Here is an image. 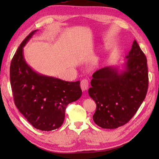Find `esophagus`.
Instances as JSON below:
<instances>
[{"instance_id":"1","label":"esophagus","mask_w":159,"mask_h":159,"mask_svg":"<svg viewBox=\"0 0 159 159\" xmlns=\"http://www.w3.org/2000/svg\"><path fill=\"white\" fill-rule=\"evenodd\" d=\"M89 87V82L87 79H83L80 82V88H81L83 92H85L87 90Z\"/></svg>"}]
</instances>
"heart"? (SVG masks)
Instances as JSON below:
<instances>
[{
	"mask_svg": "<svg viewBox=\"0 0 159 159\" xmlns=\"http://www.w3.org/2000/svg\"><path fill=\"white\" fill-rule=\"evenodd\" d=\"M94 65H95L96 66H97L98 65V61H96L95 63H94Z\"/></svg>",
	"mask_w": 159,
	"mask_h": 159,
	"instance_id": "heart-1",
	"label": "heart"
}]
</instances>
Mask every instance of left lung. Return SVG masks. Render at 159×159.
<instances>
[{"instance_id": "obj_1", "label": "left lung", "mask_w": 159, "mask_h": 159, "mask_svg": "<svg viewBox=\"0 0 159 159\" xmlns=\"http://www.w3.org/2000/svg\"><path fill=\"white\" fill-rule=\"evenodd\" d=\"M126 59L122 70L107 66L92 75L88 93L96 104L93 120L102 128L115 129L128 122L146 98L147 59L135 39Z\"/></svg>"}]
</instances>
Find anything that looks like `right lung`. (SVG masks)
I'll use <instances>...</instances> for the list:
<instances>
[{
	"instance_id": "1",
	"label": "right lung",
	"mask_w": 159,
	"mask_h": 159,
	"mask_svg": "<svg viewBox=\"0 0 159 159\" xmlns=\"http://www.w3.org/2000/svg\"><path fill=\"white\" fill-rule=\"evenodd\" d=\"M38 30L24 39L11 60L10 81L16 107L32 126L42 131L61 126L67 104L82 96L80 81L68 82L37 72L24 57V47Z\"/></svg>"
}]
</instances>
